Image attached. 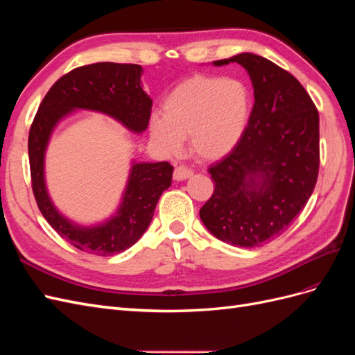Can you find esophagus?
Segmentation results:
<instances>
[{
    "instance_id": "1",
    "label": "esophagus",
    "mask_w": 355,
    "mask_h": 355,
    "mask_svg": "<svg viewBox=\"0 0 355 355\" xmlns=\"http://www.w3.org/2000/svg\"><path fill=\"white\" fill-rule=\"evenodd\" d=\"M192 176V170L184 164H180L173 171V179L175 180H185Z\"/></svg>"
}]
</instances>
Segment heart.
<instances>
[{"mask_svg": "<svg viewBox=\"0 0 355 355\" xmlns=\"http://www.w3.org/2000/svg\"><path fill=\"white\" fill-rule=\"evenodd\" d=\"M154 112L149 128L167 153H178L189 136L191 151L214 161L230 154L241 139L250 112V94L235 80L194 77L171 92Z\"/></svg>", "mask_w": 355, "mask_h": 355, "instance_id": "b5f03b06", "label": "heart"}]
</instances>
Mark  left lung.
<instances>
[{
    "label": "left lung",
    "mask_w": 355,
    "mask_h": 355,
    "mask_svg": "<svg viewBox=\"0 0 355 355\" xmlns=\"http://www.w3.org/2000/svg\"><path fill=\"white\" fill-rule=\"evenodd\" d=\"M249 72L254 105L232 151L209 167L214 182L200 218L214 237L239 247L270 243L305 207L317 184L320 120L292 73L253 53L214 60Z\"/></svg>",
    "instance_id": "left-lung-1"
}]
</instances>
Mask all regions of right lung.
I'll list each match as a JSON object with an SVG mask.
<instances>
[{"label": "right lung", "mask_w": 355, "mask_h": 355, "mask_svg": "<svg viewBox=\"0 0 355 355\" xmlns=\"http://www.w3.org/2000/svg\"><path fill=\"white\" fill-rule=\"evenodd\" d=\"M142 67L99 62L75 68L60 77L40 103L29 128L28 153L32 191L42 216L62 239L77 249L111 256L132 247L151 223L157 202L171 185L173 167L136 163L116 214L98 227H78L53 206L44 182V154L53 128L73 110L99 111L114 116L128 130L142 133L151 118L153 101L141 85Z\"/></svg>", "instance_id": "obj_1"}]
</instances>
